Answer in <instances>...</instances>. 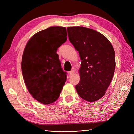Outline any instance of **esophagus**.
I'll use <instances>...</instances> for the list:
<instances>
[{"mask_svg": "<svg viewBox=\"0 0 134 134\" xmlns=\"http://www.w3.org/2000/svg\"><path fill=\"white\" fill-rule=\"evenodd\" d=\"M74 73V70H71L69 72L70 75H72Z\"/></svg>", "mask_w": 134, "mask_h": 134, "instance_id": "obj_1", "label": "esophagus"}]
</instances>
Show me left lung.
<instances>
[{
  "label": "left lung",
  "mask_w": 134,
  "mask_h": 134,
  "mask_svg": "<svg viewBox=\"0 0 134 134\" xmlns=\"http://www.w3.org/2000/svg\"><path fill=\"white\" fill-rule=\"evenodd\" d=\"M70 42L82 60L80 80L75 86L79 96L94 102L105 94L114 74L116 65L113 47L104 36L83 27H69Z\"/></svg>",
  "instance_id": "obj_1"
}]
</instances>
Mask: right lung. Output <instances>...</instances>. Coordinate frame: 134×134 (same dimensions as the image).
Wrapping results in <instances>:
<instances>
[{"label": "right lung", "instance_id": "right-lung-1", "mask_svg": "<svg viewBox=\"0 0 134 134\" xmlns=\"http://www.w3.org/2000/svg\"><path fill=\"white\" fill-rule=\"evenodd\" d=\"M65 27H50L34 35L27 42L21 67L30 94L40 103L48 104L58 99L66 80L58 48L66 41Z\"/></svg>", "mask_w": 134, "mask_h": 134}]
</instances>
